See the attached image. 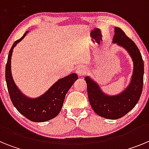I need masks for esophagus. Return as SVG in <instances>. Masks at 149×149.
Listing matches in <instances>:
<instances>
[{
	"mask_svg": "<svg viewBox=\"0 0 149 149\" xmlns=\"http://www.w3.org/2000/svg\"><path fill=\"white\" fill-rule=\"evenodd\" d=\"M86 72H87V69L84 66H80L78 68H77V69H76V73L80 77L84 76V74H86Z\"/></svg>",
	"mask_w": 149,
	"mask_h": 149,
	"instance_id": "1",
	"label": "esophagus"
}]
</instances>
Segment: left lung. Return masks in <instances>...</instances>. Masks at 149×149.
I'll return each mask as SVG.
<instances>
[{
	"label": "left lung",
	"instance_id": "1",
	"mask_svg": "<svg viewBox=\"0 0 149 149\" xmlns=\"http://www.w3.org/2000/svg\"><path fill=\"white\" fill-rule=\"evenodd\" d=\"M113 43H116L127 51L134 63L131 82L119 94L109 95L104 93L98 84L89 76L85 77L90 104L95 113L109 119H117L131 111L136 106L143 91L144 63L142 55L135 43L123 30L115 27Z\"/></svg>",
	"mask_w": 149,
	"mask_h": 149
}]
</instances>
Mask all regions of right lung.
I'll return each mask as SVG.
<instances>
[{
	"label": "right lung",
	"instance_id": "1",
	"mask_svg": "<svg viewBox=\"0 0 149 149\" xmlns=\"http://www.w3.org/2000/svg\"><path fill=\"white\" fill-rule=\"evenodd\" d=\"M28 32L27 30L21 39L13 43L9 52L5 77L10 99L17 110L29 120L43 122L54 119L60 113L65 95L78 77L77 74L72 73L60 79L47 92L38 98H31L24 95L13 81L11 72V57L13 48L25 37Z\"/></svg>",
	"mask_w": 149,
	"mask_h": 149
}]
</instances>
